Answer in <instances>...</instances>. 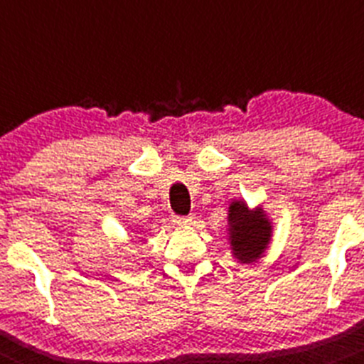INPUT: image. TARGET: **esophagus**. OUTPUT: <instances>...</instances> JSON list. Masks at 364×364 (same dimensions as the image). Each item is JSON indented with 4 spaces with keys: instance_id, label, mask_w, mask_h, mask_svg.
I'll return each instance as SVG.
<instances>
[{
    "instance_id": "1",
    "label": "esophagus",
    "mask_w": 364,
    "mask_h": 364,
    "mask_svg": "<svg viewBox=\"0 0 364 364\" xmlns=\"http://www.w3.org/2000/svg\"><path fill=\"white\" fill-rule=\"evenodd\" d=\"M174 222L179 225H192L193 224V217H179V215H174Z\"/></svg>"
}]
</instances>
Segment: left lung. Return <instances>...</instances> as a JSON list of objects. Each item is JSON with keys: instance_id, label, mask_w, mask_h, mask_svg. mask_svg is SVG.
<instances>
[{"instance_id": "obj_1", "label": "left lung", "mask_w": 364, "mask_h": 364, "mask_svg": "<svg viewBox=\"0 0 364 364\" xmlns=\"http://www.w3.org/2000/svg\"><path fill=\"white\" fill-rule=\"evenodd\" d=\"M228 231L232 256L238 263H254L270 243L272 224L263 208L250 210L243 200H232L228 213Z\"/></svg>"}]
</instances>
